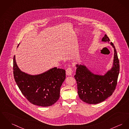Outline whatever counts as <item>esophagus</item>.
<instances>
[{"label":"esophagus","mask_w":129,"mask_h":129,"mask_svg":"<svg viewBox=\"0 0 129 129\" xmlns=\"http://www.w3.org/2000/svg\"><path fill=\"white\" fill-rule=\"evenodd\" d=\"M72 72H73V71H72V68L69 67L66 70V74L68 76H71L72 74Z\"/></svg>","instance_id":"obj_1"}]
</instances>
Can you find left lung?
<instances>
[{
  "label": "left lung",
  "instance_id": "left-lung-1",
  "mask_svg": "<svg viewBox=\"0 0 129 129\" xmlns=\"http://www.w3.org/2000/svg\"><path fill=\"white\" fill-rule=\"evenodd\" d=\"M103 42H108L114 48V57L112 69L104 75L95 74L84 64L76 65L74 78L77 84L78 93L84 102L96 104L105 101L114 92L119 73V61L115 46L109 37L105 35Z\"/></svg>",
  "mask_w": 129,
  "mask_h": 129
}]
</instances>
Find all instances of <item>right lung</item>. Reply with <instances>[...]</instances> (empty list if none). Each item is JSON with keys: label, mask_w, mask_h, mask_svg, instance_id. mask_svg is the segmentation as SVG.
<instances>
[{"label": "right lung", "mask_w": 129, "mask_h": 129, "mask_svg": "<svg viewBox=\"0 0 129 129\" xmlns=\"http://www.w3.org/2000/svg\"><path fill=\"white\" fill-rule=\"evenodd\" d=\"M13 70L14 79L18 88L30 103L48 107L59 99L60 87L66 79L65 70L56 67L42 74L30 75L18 68L15 55Z\"/></svg>", "instance_id": "right-lung-1"}]
</instances>
